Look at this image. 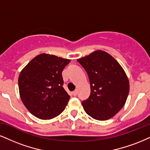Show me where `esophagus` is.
<instances>
[{"mask_svg":"<svg viewBox=\"0 0 150 150\" xmlns=\"http://www.w3.org/2000/svg\"><path fill=\"white\" fill-rule=\"evenodd\" d=\"M77 93H78V91H77V90H76L74 92H72V95H73L74 97H76V96L77 95Z\"/></svg>","mask_w":150,"mask_h":150,"instance_id":"1","label":"esophagus"}]
</instances>
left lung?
Instances as JSON below:
<instances>
[{"label": "left lung", "mask_w": 150, "mask_h": 150, "mask_svg": "<svg viewBox=\"0 0 150 150\" xmlns=\"http://www.w3.org/2000/svg\"><path fill=\"white\" fill-rule=\"evenodd\" d=\"M77 61L90 79L91 93L82 102L86 113L97 120L113 117L126 103L129 81L125 70L112 55L97 50Z\"/></svg>", "instance_id": "left-lung-1"}]
</instances>
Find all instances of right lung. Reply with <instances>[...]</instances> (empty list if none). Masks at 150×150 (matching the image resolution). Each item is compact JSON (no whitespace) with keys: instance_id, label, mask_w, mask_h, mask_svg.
Listing matches in <instances>:
<instances>
[{"instance_id":"1","label":"right lung","mask_w":150,"mask_h":150,"mask_svg":"<svg viewBox=\"0 0 150 150\" xmlns=\"http://www.w3.org/2000/svg\"><path fill=\"white\" fill-rule=\"evenodd\" d=\"M70 61L54 55L41 53L20 72L18 80L20 97L34 116L50 120L64 110L70 96L62 87V71Z\"/></svg>"}]
</instances>
